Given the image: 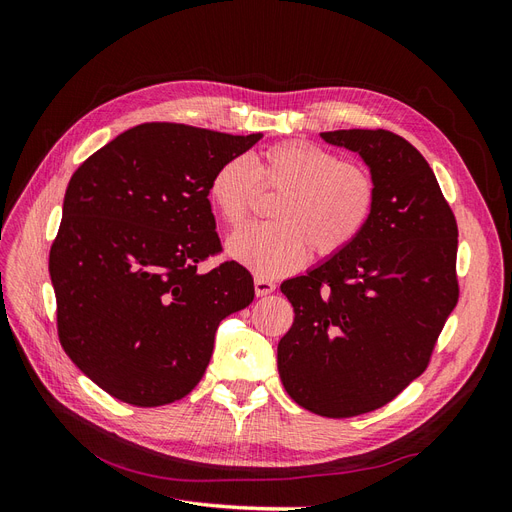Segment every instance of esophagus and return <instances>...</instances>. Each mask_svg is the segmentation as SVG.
I'll return each instance as SVG.
<instances>
[{
	"label": "esophagus",
	"mask_w": 512,
	"mask_h": 512,
	"mask_svg": "<svg viewBox=\"0 0 512 512\" xmlns=\"http://www.w3.org/2000/svg\"><path fill=\"white\" fill-rule=\"evenodd\" d=\"M254 290H256V297H267V294H271L275 290V284L271 280H267V277H256Z\"/></svg>",
	"instance_id": "1"
}]
</instances>
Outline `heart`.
<instances>
[{
  "label": "heart",
  "instance_id": "obj_1",
  "mask_svg": "<svg viewBox=\"0 0 512 512\" xmlns=\"http://www.w3.org/2000/svg\"><path fill=\"white\" fill-rule=\"evenodd\" d=\"M258 185L282 190L271 207L277 224L250 226L226 243L230 258L258 277L297 271L309 247L318 258L342 254L363 235L378 198L376 179L365 166L301 141L273 145L254 164L243 156L222 162L211 175L209 198L226 224L239 226Z\"/></svg>",
  "mask_w": 512,
  "mask_h": 512
}]
</instances>
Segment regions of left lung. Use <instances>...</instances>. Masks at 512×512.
<instances>
[{"label": "left lung", "mask_w": 512, "mask_h": 512, "mask_svg": "<svg viewBox=\"0 0 512 512\" xmlns=\"http://www.w3.org/2000/svg\"><path fill=\"white\" fill-rule=\"evenodd\" d=\"M359 153L376 209L348 250L280 288L294 307L277 344L286 393L346 418L378 410L423 374L457 305V222L427 160L389 130L322 132Z\"/></svg>", "instance_id": "1"}]
</instances>
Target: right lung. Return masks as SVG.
<instances>
[{
  "label": "right lung",
  "mask_w": 512,
  "mask_h": 512,
  "mask_svg": "<svg viewBox=\"0 0 512 512\" xmlns=\"http://www.w3.org/2000/svg\"><path fill=\"white\" fill-rule=\"evenodd\" d=\"M260 138L141 123L76 168L49 256L57 331L108 395L141 408L185 397L220 322L254 301L239 262H198L220 252L211 175Z\"/></svg>",
  "instance_id": "1"
}]
</instances>
